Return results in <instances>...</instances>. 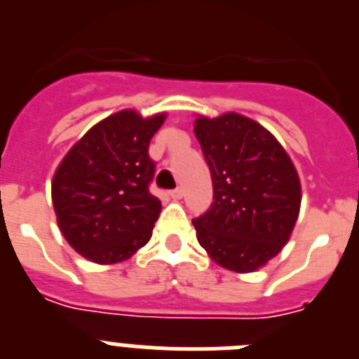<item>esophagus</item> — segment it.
<instances>
[{"instance_id":"34e87169","label":"esophagus","mask_w":359,"mask_h":359,"mask_svg":"<svg viewBox=\"0 0 359 359\" xmlns=\"http://www.w3.org/2000/svg\"><path fill=\"white\" fill-rule=\"evenodd\" d=\"M170 196H172L174 199H182L183 198V189L182 187H176L174 190H170Z\"/></svg>"}]
</instances>
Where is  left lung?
I'll use <instances>...</instances> for the list:
<instances>
[{"mask_svg": "<svg viewBox=\"0 0 359 359\" xmlns=\"http://www.w3.org/2000/svg\"><path fill=\"white\" fill-rule=\"evenodd\" d=\"M214 201L192 219L198 241L223 268L248 273L287 243L298 210L300 180L290 156L261 123L237 113L196 118Z\"/></svg>", "mask_w": 359, "mask_h": 359, "instance_id": "left-lung-1", "label": "left lung"}]
</instances>
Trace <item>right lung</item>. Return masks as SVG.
Returning a JSON list of instances; mask_svg holds the SVG:
<instances>
[{"instance_id": "right-lung-1", "label": "right lung", "mask_w": 359, "mask_h": 359, "mask_svg": "<svg viewBox=\"0 0 359 359\" xmlns=\"http://www.w3.org/2000/svg\"><path fill=\"white\" fill-rule=\"evenodd\" d=\"M165 115L126 109L107 116L57 167L52 199L72 248L98 264L126 261L149 243L161 201L151 194L156 163L149 142Z\"/></svg>"}]
</instances>
